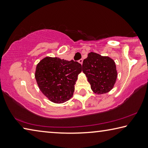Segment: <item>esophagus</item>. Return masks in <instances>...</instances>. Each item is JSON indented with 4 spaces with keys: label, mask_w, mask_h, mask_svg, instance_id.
Segmentation results:
<instances>
[{
    "label": "esophagus",
    "mask_w": 148,
    "mask_h": 148,
    "mask_svg": "<svg viewBox=\"0 0 148 148\" xmlns=\"http://www.w3.org/2000/svg\"><path fill=\"white\" fill-rule=\"evenodd\" d=\"M78 62H79V63H80V64H82V63H83V59H79V61H78Z\"/></svg>",
    "instance_id": "obj_1"
}]
</instances>
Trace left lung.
I'll use <instances>...</instances> for the list:
<instances>
[{"mask_svg":"<svg viewBox=\"0 0 148 148\" xmlns=\"http://www.w3.org/2000/svg\"><path fill=\"white\" fill-rule=\"evenodd\" d=\"M82 71L95 93H106L113 88L117 71L116 64L110 57L91 52L84 60Z\"/></svg>","mask_w":148,"mask_h":148,"instance_id":"obj_1","label":"left lung"}]
</instances>
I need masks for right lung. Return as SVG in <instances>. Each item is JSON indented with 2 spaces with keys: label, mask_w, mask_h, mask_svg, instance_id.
Masks as SVG:
<instances>
[{
  "label": "right lung",
  "mask_w": 148,
  "mask_h": 148,
  "mask_svg": "<svg viewBox=\"0 0 148 148\" xmlns=\"http://www.w3.org/2000/svg\"><path fill=\"white\" fill-rule=\"evenodd\" d=\"M82 64L58 57H46L36 66L35 78L40 91L50 101L62 103L71 98Z\"/></svg>",
  "instance_id": "obj_1"
}]
</instances>
